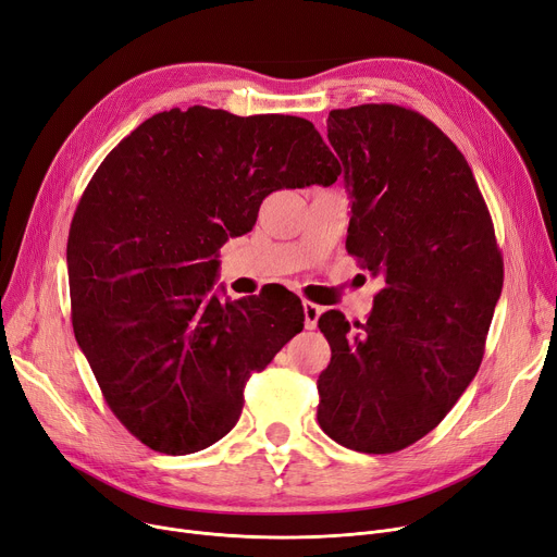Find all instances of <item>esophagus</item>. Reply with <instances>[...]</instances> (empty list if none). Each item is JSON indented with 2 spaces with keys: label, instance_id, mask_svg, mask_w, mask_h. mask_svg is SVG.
Instances as JSON below:
<instances>
[{
  "label": "esophagus",
  "instance_id": "obj_1",
  "mask_svg": "<svg viewBox=\"0 0 557 557\" xmlns=\"http://www.w3.org/2000/svg\"><path fill=\"white\" fill-rule=\"evenodd\" d=\"M302 309H305V327H307V330H315L318 318H320V313H323V307H318V305L311 302V300H305V302H302Z\"/></svg>",
  "mask_w": 557,
  "mask_h": 557
}]
</instances>
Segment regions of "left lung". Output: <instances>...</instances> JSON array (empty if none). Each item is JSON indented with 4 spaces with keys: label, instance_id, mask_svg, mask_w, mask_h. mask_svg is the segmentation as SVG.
I'll list each match as a JSON object with an SVG mask.
<instances>
[{
    "label": "left lung",
    "instance_id": "obj_1",
    "mask_svg": "<svg viewBox=\"0 0 557 557\" xmlns=\"http://www.w3.org/2000/svg\"><path fill=\"white\" fill-rule=\"evenodd\" d=\"M327 137L352 198L345 248L384 286L366 323L318 318L332 347L318 424L347 449L393 454L441 424L479 372L504 259L470 164L424 114L332 110Z\"/></svg>",
    "mask_w": 557,
    "mask_h": 557
}]
</instances>
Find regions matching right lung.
I'll use <instances>...</instances> for the list:
<instances>
[{
	"label": "right lung",
	"instance_id": "right-lung-1",
	"mask_svg": "<svg viewBox=\"0 0 557 557\" xmlns=\"http://www.w3.org/2000/svg\"><path fill=\"white\" fill-rule=\"evenodd\" d=\"M338 175L302 116L205 106L153 114L106 156L70 227L72 325L139 443L185 456L237 424L250 374L302 332L305 311L286 288L221 302L216 252L269 194Z\"/></svg>",
	"mask_w": 557,
	"mask_h": 557
}]
</instances>
